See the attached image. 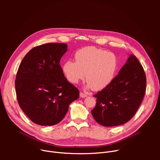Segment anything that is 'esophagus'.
Returning a JSON list of instances; mask_svg holds the SVG:
<instances>
[{
  "mask_svg": "<svg viewBox=\"0 0 160 160\" xmlns=\"http://www.w3.org/2000/svg\"><path fill=\"white\" fill-rule=\"evenodd\" d=\"M80 97L81 98H86L87 97V95L86 93H82V92H81V93H80Z\"/></svg>",
  "mask_w": 160,
  "mask_h": 160,
  "instance_id": "34e87169",
  "label": "esophagus"
}]
</instances>
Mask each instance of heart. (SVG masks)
<instances>
[{
    "instance_id": "1",
    "label": "heart",
    "mask_w": 160,
    "mask_h": 160,
    "mask_svg": "<svg viewBox=\"0 0 160 160\" xmlns=\"http://www.w3.org/2000/svg\"><path fill=\"white\" fill-rule=\"evenodd\" d=\"M74 60L75 62H65L62 66L67 79L72 83H78L86 77L87 88L100 91L114 79L118 63L117 57L112 52L87 47L76 52Z\"/></svg>"
}]
</instances>
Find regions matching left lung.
<instances>
[{
    "instance_id": "left-lung-1",
    "label": "left lung",
    "mask_w": 160,
    "mask_h": 160,
    "mask_svg": "<svg viewBox=\"0 0 160 160\" xmlns=\"http://www.w3.org/2000/svg\"><path fill=\"white\" fill-rule=\"evenodd\" d=\"M146 76L137 58L130 54L118 75L94 97L91 111L95 120L104 127H115L129 121L136 113L146 91Z\"/></svg>"
}]
</instances>
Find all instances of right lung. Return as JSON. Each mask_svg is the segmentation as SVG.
I'll return each instance as SVG.
<instances>
[{
    "label": "right lung",
    "mask_w": 160,
    "mask_h": 160,
    "mask_svg": "<svg viewBox=\"0 0 160 160\" xmlns=\"http://www.w3.org/2000/svg\"><path fill=\"white\" fill-rule=\"evenodd\" d=\"M67 51L65 43H47L30 50L22 60L15 80L19 106L37 124L60 122L79 91L65 77L60 61Z\"/></svg>",
    "instance_id": "obj_1"
}]
</instances>
